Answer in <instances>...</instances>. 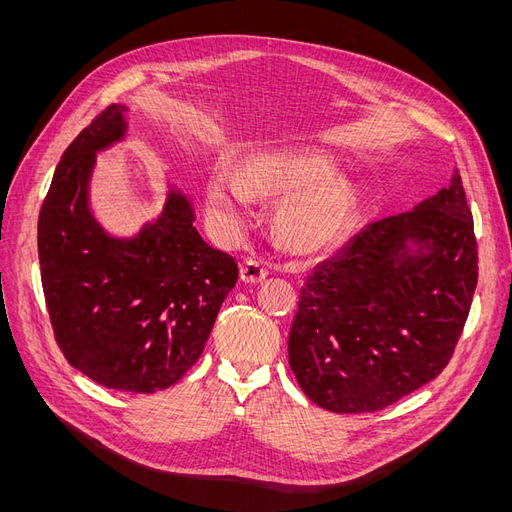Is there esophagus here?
Masks as SVG:
<instances>
[{
  "instance_id": "obj_1",
  "label": "esophagus",
  "mask_w": 512,
  "mask_h": 512,
  "mask_svg": "<svg viewBox=\"0 0 512 512\" xmlns=\"http://www.w3.org/2000/svg\"><path fill=\"white\" fill-rule=\"evenodd\" d=\"M267 274H270V270H267V265L261 261L247 259L240 265V280L245 284H259L267 278Z\"/></svg>"
}]
</instances>
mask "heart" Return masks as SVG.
Returning a JSON list of instances; mask_svg holds the SVG:
<instances>
[{"label":"heart","mask_w":512,"mask_h":512,"mask_svg":"<svg viewBox=\"0 0 512 512\" xmlns=\"http://www.w3.org/2000/svg\"><path fill=\"white\" fill-rule=\"evenodd\" d=\"M249 195L284 197L274 228L290 251L303 255L334 247L359 213L355 186L330 159L305 149L259 151L242 159L236 176L218 168L209 178V209L228 226L245 218Z\"/></svg>","instance_id":"obj_1"}]
</instances>
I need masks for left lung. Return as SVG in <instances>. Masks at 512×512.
Masks as SVG:
<instances>
[{
    "label": "left lung",
    "instance_id": "obj_1",
    "mask_svg": "<svg viewBox=\"0 0 512 512\" xmlns=\"http://www.w3.org/2000/svg\"><path fill=\"white\" fill-rule=\"evenodd\" d=\"M477 242L459 172L415 209L369 224L301 288L288 363L332 413H373L432 382L459 342Z\"/></svg>",
    "mask_w": 512,
    "mask_h": 512
}]
</instances>
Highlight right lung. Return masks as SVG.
I'll return each mask as SVG.
<instances>
[{"mask_svg": "<svg viewBox=\"0 0 512 512\" xmlns=\"http://www.w3.org/2000/svg\"><path fill=\"white\" fill-rule=\"evenodd\" d=\"M114 103L64 151L39 213V265L53 336L66 361L110 390L170 388L201 357L238 280L234 257L201 238L180 191L132 238L107 234L89 207L97 151L126 134Z\"/></svg>", "mask_w": 512, "mask_h": 512, "instance_id": "right-lung-1", "label": "right lung"}]
</instances>
